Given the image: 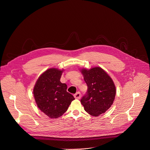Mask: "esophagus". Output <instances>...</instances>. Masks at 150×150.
I'll use <instances>...</instances> for the list:
<instances>
[{
    "label": "esophagus",
    "instance_id": "1",
    "mask_svg": "<svg viewBox=\"0 0 150 150\" xmlns=\"http://www.w3.org/2000/svg\"><path fill=\"white\" fill-rule=\"evenodd\" d=\"M74 96L75 99H79L81 98V93H80V92H76Z\"/></svg>",
    "mask_w": 150,
    "mask_h": 150
}]
</instances>
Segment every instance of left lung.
I'll list each match as a JSON object with an SVG mask.
<instances>
[{
  "label": "left lung",
  "mask_w": 150,
  "mask_h": 150,
  "mask_svg": "<svg viewBox=\"0 0 150 150\" xmlns=\"http://www.w3.org/2000/svg\"><path fill=\"white\" fill-rule=\"evenodd\" d=\"M87 85V94L81 103L89 115L98 116L111 107L115 98L116 90L112 78L100 67L80 69Z\"/></svg>",
  "instance_id": "8db88e82"
}]
</instances>
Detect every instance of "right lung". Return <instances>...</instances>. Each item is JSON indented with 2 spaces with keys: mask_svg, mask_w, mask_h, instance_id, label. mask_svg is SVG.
<instances>
[{
  "mask_svg": "<svg viewBox=\"0 0 150 150\" xmlns=\"http://www.w3.org/2000/svg\"><path fill=\"white\" fill-rule=\"evenodd\" d=\"M64 70L47 69L37 80L33 94L37 107L50 118L62 116L74 100V96L67 92V85L60 82Z\"/></svg>",
  "mask_w": 150,
  "mask_h": 150,
  "instance_id": "add662e5",
  "label": "right lung"
}]
</instances>
